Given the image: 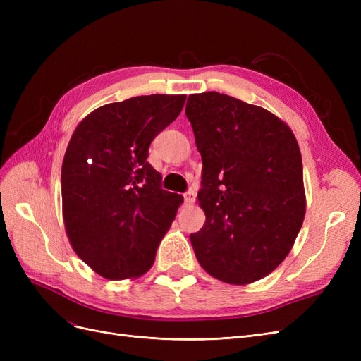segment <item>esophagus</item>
Returning a JSON list of instances; mask_svg holds the SVG:
<instances>
[{"label":"esophagus","mask_w":361,"mask_h":361,"mask_svg":"<svg viewBox=\"0 0 361 361\" xmlns=\"http://www.w3.org/2000/svg\"><path fill=\"white\" fill-rule=\"evenodd\" d=\"M195 202V192L194 191H187L183 194V203L187 204V206H190V204H192Z\"/></svg>","instance_id":"esophagus-1"}]
</instances>
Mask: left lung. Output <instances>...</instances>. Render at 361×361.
Returning <instances> with one entry per match:
<instances>
[{"instance_id":"left-lung-1","label":"left lung","mask_w":361,"mask_h":361,"mask_svg":"<svg viewBox=\"0 0 361 361\" xmlns=\"http://www.w3.org/2000/svg\"><path fill=\"white\" fill-rule=\"evenodd\" d=\"M185 114L203 162L197 197L206 221L190 235L195 257L231 285L264 279L289 255L304 221L297 138L265 108L218 92L190 94Z\"/></svg>"}]
</instances>
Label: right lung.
I'll list each match as a JSON object with an SVG mask.
<instances>
[{
    "label": "right lung",
    "mask_w": 361,
    "mask_h": 361,
    "mask_svg": "<svg viewBox=\"0 0 361 361\" xmlns=\"http://www.w3.org/2000/svg\"><path fill=\"white\" fill-rule=\"evenodd\" d=\"M185 94H150L104 105L76 126L61 167L63 218L87 265L110 280L154 265L182 195L161 188L149 146L180 114Z\"/></svg>",
    "instance_id": "right-lung-1"
}]
</instances>
